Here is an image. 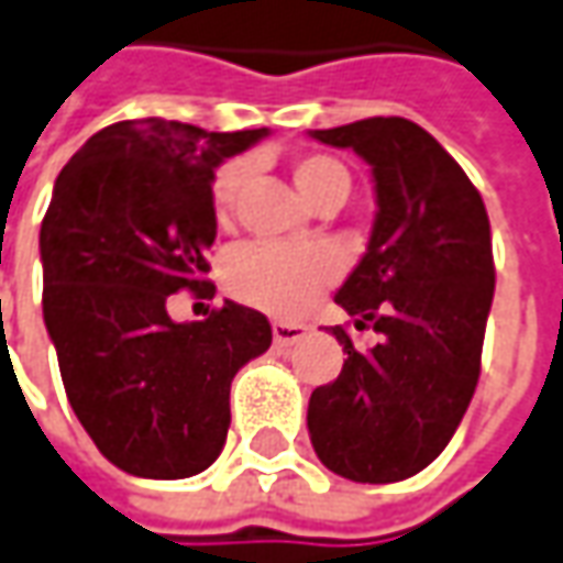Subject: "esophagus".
<instances>
[{
  "mask_svg": "<svg viewBox=\"0 0 563 563\" xmlns=\"http://www.w3.org/2000/svg\"><path fill=\"white\" fill-rule=\"evenodd\" d=\"M303 335H307V325H303V322H275V325H272V338H275L278 347L297 344Z\"/></svg>",
  "mask_w": 563,
  "mask_h": 563,
  "instance_id": "1",
  "label": "esophagus"
}]
</instances>
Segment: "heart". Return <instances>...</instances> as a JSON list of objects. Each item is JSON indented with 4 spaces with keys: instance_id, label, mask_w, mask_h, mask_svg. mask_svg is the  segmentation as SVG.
<instances>
[{
    "instance_id": "b5f03b06",
    "label": "heart",
    "mask_w": 563,
    "mask_h": 563,
    "mask_svg": "<svg viewBox=\"0 0 563 563\" xmlns=\"http://www.w3.org/2000/svg\"><path fill=\"white\" fill-rule=\"evenodd\" d=\"M241 185V165L228 163L212 178V206L216 216L225 219L234 190ZM294 185L303 200L313 206L322 197H347V168L332 156H303L294 165ZM338 278V260L325 247H288L253 241L231 250L225 260V285L241 303L263 313L294 319L313 307V300Z\"/></svg>"
}]
</instances>
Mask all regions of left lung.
<instances>
[{
    "label": "left lung",
    "mask_w": 563,
    "mask_h": 563,
    "mask_svg": "<svg viewBox=\"0 0 563 563\" xmlns=\"http://www.w3.org/2000/svg\"><path fill=\"white\" fill-rule=\"evenodd\" d=\"M310 137L373 168V234L335 303L382 335L360 354L332 329L347 360L310 395V442L344 479L398 483L442 454L479 382L495 294L486 203L413 121L363 119Z\"/></svg>",
    "instance_id": "1"
}]
</instances>
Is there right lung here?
I'll return each instance as SVG.
<instances>
[{
    "mask_svg": "<svg viewBox=\"0 0 563 563\" xmlns=\"http://www.w3.org/2000/svg\"><path fill=\"white\" fill-rule=\"evenodd\" d=\"M165 119L97 131L55 178L40 228L43 322L65 395L102 457L143 479H187L222 454L231 378L272 344L269 319L234 300L175 322L216 241V168L263 141Z\"/></svg>",
    "mask_w": 563,
    "mask_h": 563,
    "instance_id": "1",
    "label": "right lung"
}]
</instances>
